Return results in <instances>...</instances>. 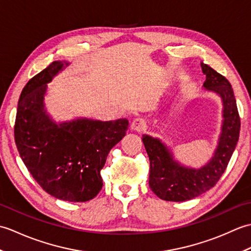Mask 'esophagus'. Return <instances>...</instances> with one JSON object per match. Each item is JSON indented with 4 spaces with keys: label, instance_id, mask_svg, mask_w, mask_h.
<instances>
[{
    "label": "esophagus",
    "instance_id": "1",
    "mask_svg": "<svg viewBox=\"0 0 251 251\" xmlns=\"http://www.w3.org/2000/svg\"><path fill=\"white\" fill-rule=\"evenodd\" d=\"M147 127V123L143 119H136L130 123V129L132 131H143Z\"/></svg>",
    "mask_w": 251,
    "mask_h": 251
}]
</instances>
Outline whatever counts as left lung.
Masks as SVG:
<instances>
[{
	"mask_svg": "<svg viewBox=\"0 0 251 251\" xmlns=\"http://www.w3.org/2000/svg\"><path fill=\"white\" fill-rule=\"evenodd\" d=\"M201 67L206 75L204 90L216 94L222 103L221 130L212 156L200 168L186 166L176 158L172 147L162 139L142 136L150 159L149 185L164 201H189L214 188L225 173L238 141L241 120L230 82L205 63L201 62Z\"/></svg>",
	"mask_w": 251,
	"mask_h": 251,
	"instance_id": "left-lung-1",
	"label": "left lung"
}]
</instances>
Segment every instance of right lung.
Returning a JSON list of instances; mask_svg holds the SVG:
<instances>
[{"mask_svg":"<svg viewBox=\"0 0 251 251\" xmlns=\"http://www.w3.org/2000/svg\"><path fill=\"white\" fill-rule=\"evenodd\" d=\"M69 66L56 60L26 83L18 101L15 141L42 189L61 201H87L102 189L100 172L111 149L125 137L128 121L52 119L45 103L47 84Z\"/></svg>","mask_w":251,"mask_h":251,"instance_id":"1","label":"right lung"}]
</instances>
